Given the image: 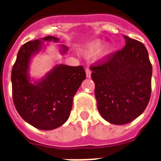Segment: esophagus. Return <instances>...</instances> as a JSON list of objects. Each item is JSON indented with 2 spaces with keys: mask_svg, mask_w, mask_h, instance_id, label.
I'll return each mask as SVG.
<instances>
[{
  "mask_svg": "<svg viewBox=\"0 0 161 161\" xmlns=\"http://www.w3.org/2000/svg\"><path fill=\"white\" fill-rule=\"evenodd\" d=\"M91 74H92V72H91L90 69H86V77H87V78H91Z\"/></svg>",
  "mask_w": 161,
  "mask_h": 161,
  "instance_id": "34e87169",
  "label": "esophagus"
}]
</instances>
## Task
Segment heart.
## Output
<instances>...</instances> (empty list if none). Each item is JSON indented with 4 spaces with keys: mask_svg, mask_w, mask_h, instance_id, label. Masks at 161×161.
<instances>
[{
    "mask_svg": "<svg viewBox=\"0 0 161 161\" xmlns=\"http://www.w3.org/2000/svg\"><path fill=\"white\" fill-rule=\"evenodd\" d=\"M102 47V42L100 40H95L93 42H90L89 44L85 47L83 50V54L86 58H91L96 55L98 53L100 49ZM100 52L98 53V59L99 60H103L109 55L111 52L110 45H105L104 47L102 48Z\"/></svg>",
    "mask_w": 161,
    "mask_h": 161,
    "instance_id": "obj_1",
    "label": "heart"
}]
</instances>
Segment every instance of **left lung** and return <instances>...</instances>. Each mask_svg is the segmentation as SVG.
I'll list each match as a JSON object with an SVG mask.
<instances>
[{
	"label": "left lung",
	"mask_w": 161,
	"mask_h": 161,
	"mask_svg": "<svg viewBox=\"0 0 161 161\" xmlns=\"http://www.w3.org/2000/svg\"><path fill=\"white\" fill-rule=\"evenodd\" d=\"M125 46L102 64L90 68L101 116L125 125L141 115L151 94L152 65L144 45L126 36Z\"/></svg>",
	"instance_id": "obj_1"
}]
</instances>
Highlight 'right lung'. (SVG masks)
<instances>
[{
    "label": "right lung",
    "mask_w": 161,
    "mask_h": 161,
    "mask_svg": "<svg viewBox=\"0 0 161 161\" xmlns=\"http://www.w3.org/2000/svg\"><path fill=\"white\" fill-rule=\"evenodd\" d=\"M59 42L54 36H46L23 45L12 69L13 98L19 115L34 127L50 131L64 125L69 117L74 96L86 79L83 66L57 64L41 79L31 78L32 59L44 52V42ZM64 55L69 48L58 45Z\"/></svg>",
    "instance_id": "add662e5"
}]
</instances>
